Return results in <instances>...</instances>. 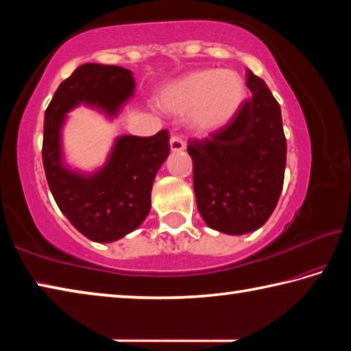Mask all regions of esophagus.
Wrapping results in <instances>:
<instances>
[{
  "instance_id": "esophagus-1",
  "label": "esophagus",
  "mask_w": 351,
  "mask_h": 351,
  "mask_svg": "<svg viewBox=\"0 0 351 351\" xmlns=\"http://www.w3.org/2000/svg\"><path fill=\"white\" fill-rule=\"evenodd\" d=\"M170 148L173 152H182L184 148H186V142L182 141L181 136L175 134V136H171V138H170Z\"/></svg>"
}]
</instances>
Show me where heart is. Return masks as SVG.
<instances>
[{
	"label": "heart",
	"instance_id": "obj_1",
	"mask_svg": "<svg viewBox=\"0 0 351 351\" xmlns=\"http://www.w3.org/2000/svg\"><path fill=\"white\" fill-rule=\"evenodd\" d=\"M246 99V83L232 69H203L176 82L162 96V106L187 114L199 133H210L232 121Z\"/></svg>",
	"mask_w": 351,
	"mask_h": 351
}]
</instances>
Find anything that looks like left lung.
Instances as JSON below:
<instances>
[{"label":"left lung","instance_id":"1","mask_svg":"<svg viewBox=\"0 0 351 351\" xmlns=\"http://www.w3.org/2000/svg\"><path fill=\"white\" fill-rule=\"evenodd\" d=\"M252 96L228 125L204 139H189L193 190L207 226L229 235L263 226L280 198L287 138L280 105L263 79L249 71Z\"/></svg>","mask_w":351,"mask_h":351}]
</instances>
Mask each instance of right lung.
Returning <instances> with one entry per match:
<instances>
[{
  "label": "right lung",
  "mask_w": 351,
  "mask_h": 351,
  "mask_svg": "<svg viewBox=\"0 0 351 351\" xmlns=\"http://www.w3.org/2000/svg\"><path fill=\"white\" fill-rule=\"evenodd\" d=\"M134 90L132 71L114 64L86 63L57 88L45 112L43 167L58 209L86 239L110 243L122 239L150 212L152 187L170 153L169 132L119 138L108 164L93 176L66 170L60 159L64 112L82 102L116 112Z\"/></svg>",
  "instance_id": "1"
}]
</instances>
